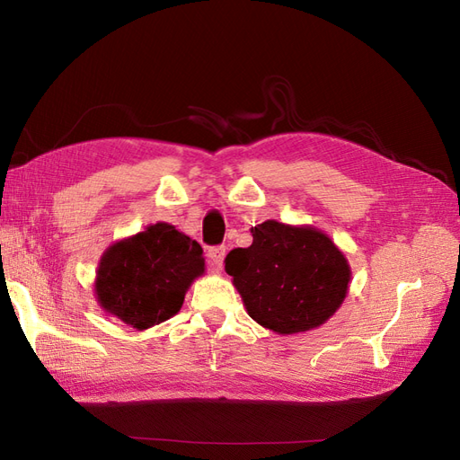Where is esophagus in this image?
I'll list each match as a JSON object with an SVG mask.
<instances>
[{
    "instance_id": "obj_1",
    "label": "esophagus",
    "mask_w": 460,
    "mask_h": 460,
    "mask_svg": "<svg viewBox=\"0 0 460 460\" xmlns=\"http://www.w3.org/2000/svg\"><path fill=\"white\" fill-rule=\"evenodd\" d=\"M225 255H226V247H211L207 252V257H208V267H211L213 272H218L222 269V261H225Z\"/></svg>"
}]
</instances>
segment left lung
<instances>
[{
	"label": "left lung",
	"instance_id": "1",
	"mask_svg": "<svg viewBox=\"0 0 460 460\" xmlns=\"http://www.w3.org/2000/svg\"><path fill=\"white\" fill-rule=\"evenodd\" d=\"M252 234V245L235 247L225 259L247 314L282 336L323 326L351 282L341 249L307 225L264 220Z\"/></svg>",
	"mask_w": 460,
	"mask_h": 460
}]
</instances>
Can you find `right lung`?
<instances>
[{
    "instance_id": "add662e5",
    "label": "right lung",
    "mask_w": 460,
    "mask_h": 460,
    "mask_svg": "<svg viewBox=\"0 0 460 460\" xmlns=\"http://www.w3.org/2000/svg\"><path fill=\"white\" fill-rule=\"evenodd\" d=\"M205 274L201 245L166 222L115 242L97 264L100 307L136 330L172 318L196 278Z\"/></svg>"
}]
</instances>
